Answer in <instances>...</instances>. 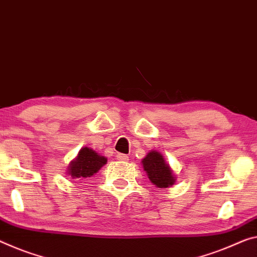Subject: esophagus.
<instances>
[{"mask_svg":"<svg viewBox=\"0 0 257 257\" xmlns=\"http://www.w3.org/2000/svg\"><path fill=\"white\" fill-rule=\"evenodd\" d=\"M116 157H117L118 161H121V162H125V161L128 160V156L124 155V154H117Z\"/></svg>","mask_w":257,"mask_h":257,"instance_id":"obj_1","label":"esophagus"}]
</instances>
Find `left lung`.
Wrapping results in <instances>:
<instances>
[{"instance_id": "obj_1", "label": "left lung", "mask_w": 257, "mask_h": 257, "mask_svg": "<svg viewBox=\"0 0 257 257\" xmlns=\"http://www.w3.org/2000/svg\"><path fill=\"white\" fill-rule=\"evenodd\" d=\"M141 163L149 180L156 187L167 188L176 183L175 173L165 162L163 155L157 151L149 152Z\"/></svg>"}]
</instances>
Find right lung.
<instances>
[{
    "label": "right lung",
    "mask_w": 257,
    "mask_h": 257,
    "mask_svg": "<svg viewBox=\"0 0 257 257\" xmlns=\"http://www.w3.org/2000/svg\"><path fill=\"white\" fill-rule=\"evenodd\" d=\"M104 164H106V159L101 156L92 148L84 147L78 153V156L71 163L68 168V175L72 179L87 178L96 173Z\"/></svg>",
    "instance_id": "right-lung-1"
}]
</instances>
